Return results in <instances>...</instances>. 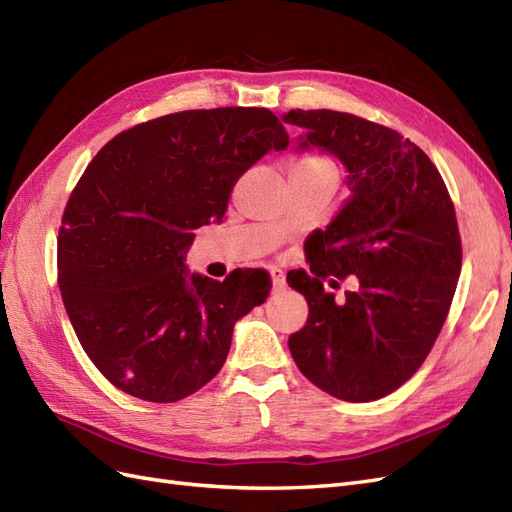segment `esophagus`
I'll return each instance as SVG.
<instances>
[{
	"label": "esophagus",
	"mask_w": 512,
	"mask_h": 512,
	"mask_svg": "<svg viewBox=\"0 0 512 512\" xmlns=\"http://www.w3.org/2000/svg\"><path fill=\"white\" fill-rule=\"evenodd\" d=\"M269 273H271L273 290H284V286H286V275H284V271H282V269H277V267H273Z\"/></svg>",
	"instance_id": "esophagus-1"
}]
</instances>
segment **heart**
Returning <instances> with one entry per match:
<instances>
[{
  "mask_svg": "<svg viewBox=\"0 0 512 512\" xmlns=\"http://www.w3.org/2000/svg\"><path fill=\"white\" fill-rule=\"evenodd\" d=\"M297 173H303V175H314V177H327V179H333L337 181V168L335 164L324 158V156H307L303 158L299 164H297Z\"/></svg>",
  "mask_w": 512,
  "mask_h": 512,
  "instance_id": "1",
  "label": "heart"
}]
</instances>
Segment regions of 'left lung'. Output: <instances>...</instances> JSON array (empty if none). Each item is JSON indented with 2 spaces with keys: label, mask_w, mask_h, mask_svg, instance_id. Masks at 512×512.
Instances as JSON below:
<instances>
[{
  "label": "left lung",
  "mask_w": 512,
  "mask_h": 512,
  "mask_svg": "<svg viewBox=\"0 0 512 512\" xmlns=\"http://www.w3.org/2000/svg\"><path fill=\"white\" fill-rule=\"evenodd\" d=\"M282 121L303 130L294 151L331 153L350 188L309 237V273H288L309 307L290 354L329 395L380 399L421 367L446 320L461 273L455 207L438 168L395 130L329 108H297ZM329 274H354L360 288L335 304L321 286Z\"/></svg>",
  "instance_id": "1"
}]
</instances>
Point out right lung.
I'll return each mask as SVG.
<instances>
[{"instance_id":"add662e5","label":"right lung","mask_w":512,"mask_h":512,"mask_svg":"<svg viewBox=\"0 0 512 512\" xmlns=\"http://www.w3.org/2000/svg\"><path fill=\"white\" fill-rule=\"evenodd\" d=\"M288 134L267 108L183 111L117 134L76 185L57 241L59 288L94 365L123 393L170 404L222 369L267 271L224 282L185 267L194 230L222 222L237 179Z\"/></svg>"}]
</instances>
